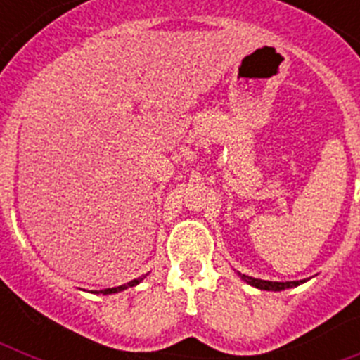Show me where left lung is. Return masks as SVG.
I'll use <instances>...</instances> for the list:
<instances>
[{"instance_id": "obj_1", "label": "left lung", "mask_w": 360, "mask_h": 360, "mask_svg": "<svg viewBox=\"0 0 360 360\" xmlns=\"http://www.w3.org/2000/svg\"><path fill=\"white\" fill-rule=\"evenodd\" d=\"M241 276V274H240ZM241 279H245V281L249 283V285H252V287L256 288H262V290H285V288H290V287H297L299 283L303 281H265V279H256V278H250V276H241Z\"/></svg>"}]
</instances>
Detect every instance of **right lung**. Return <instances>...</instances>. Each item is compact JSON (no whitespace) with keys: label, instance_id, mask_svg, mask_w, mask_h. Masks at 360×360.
I'll list each match as a JSON object with an SVG mask.
<instances>
[{"label":"right lung","instance_id":"right-lung-1","mask_svg":"<svg viewBox=\"0 0 360 360\" xmlns=\"http://www.w3.org/2000/svg\"><path fill=\"white\" fill-rule=\"evenodd\" d=\"M144 278L146 276H142V278H136V279H133V281L126 283V285H120V287H115V288H104L103 294H115V292L126 290V288H129V287H135V285H139V283H141Z\"/></svg>","mask_w":360,"mask_h":360}]
</instances>
